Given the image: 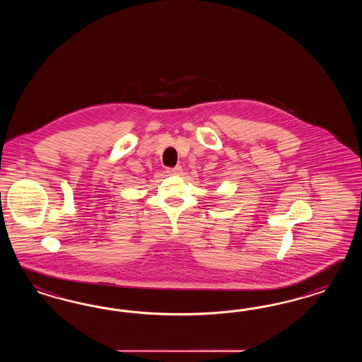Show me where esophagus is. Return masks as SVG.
Instances as JSON below:
<instances>
[{
    "mask_svg": "<svg viewBox=\"0 0 362 362\" xmlns=\"http://www.w3.org/2000/svg\"><path fill=\"white\" fill-rule=\"evenodd\" d=\"M180 171H182V167L180 165H176L175 168H167V174L168 175H177V174H180Z\"/></svg>",
    "mask_w": 362,
    "mask_h": 362,
    "instance_id": "34e87169",
    "label": "esophagus"
}]
</instances>
